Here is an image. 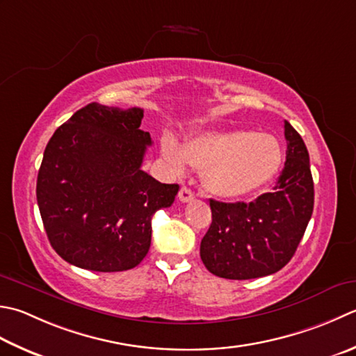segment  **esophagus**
<instances>
[{"mask_svg": "<svg viewBox=\"0 0 356 356\" xmlns=\"http://www.w3.org/2000/svg\"><path fill=\"white\" fill-rule=\"evenodd\" d=\"M179 199H180V202L186 204V202H191L194 199V193L190 190V188L182 186V188H180V191H179Z\"/></svg>", "mask_w": 356, "mask_h": 356, "instance_id": "esophagus-1", "label": "esophagus"}]
</instances>
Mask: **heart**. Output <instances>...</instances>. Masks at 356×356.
<instances>
[{"label":"heart","instance_id":"1","mask_svg":"<svg viewBox=\"0 0 356 356\" xmlns=\"http://www.w3.org/2000/svg\"><path fill=\"white\" fill-rule=\"evenodd\" d=\"M162 152L176 172L188 163L202 170V184L216 197L238 199L268 184L282 162L280 142L253 131H207L191 137L184 148L165 137Z\"/></svg>","mask_w":356,"mask_h":356}]
</instances>
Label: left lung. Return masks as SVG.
Wrapping results in <instances>:
<instances>
[{"label": "left lung", "instance_id": "left-lung-1", "mask_svg": "<svg viewBox=\"0 0 356 356\" xmlns=\"http://www.w3.org/2000/svg\"><path fill=\"white\" fill-rule=\"evenodd\" d=\"M285 163L273 191L245 204L210 199L211 225L200 242L210 273L225 280H254L289 264L313 213V179L302 137L284 122Z\"/></svg>", "mask_w": 356, "mask_h": 356}]
</instances>
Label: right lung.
I'll return each instance as SVG.
<instances>
[{"label":"right lung","mask_w":356,"mask_h":356,"mask_svg":"<svg viewBox=\"0 0 356 356\" xmlns=\"http://www.w3.org/2000/svg\"><path fill=\"white\" fill-rule=\"evenodd\" d=\"M143 109L89 103L49 140L37 179L47 239L66 262L90 271H124L143 261L151 219L172 205L177 184L142 170L149 132Z\"/></svg>","instance_id":"obj_1"}]
</instances>
